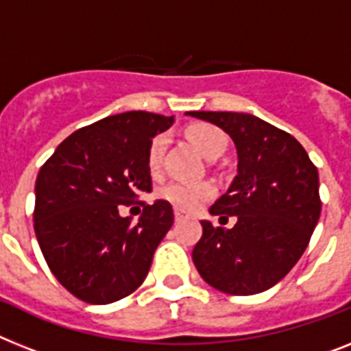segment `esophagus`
I'll use <instances>...</instances> for the list:
<instances>
[{
  "instance_id": "obj_1",
  "label": "esophagus",
  "mask_w": 351,
  "mask_h": 351,
  "mask_svg": "<svg viewBox=\"0 0 351 351\" xmlns=\"http://www.w3.org/2000/svg\"><path fill=\"white\" fill-rule=\"evenodd\" d=\"M173 217H176V221H182V219H188V217H190V215H188V213H184V211H182V210H176V211H173Z\"/></svg>"
}]
</instances>
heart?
Returning a JSON list of instances; mask_svg holds the SVG:
<instances>
[{
	"mask_svg": "<svg viewBox=\"0 0 351 351\" xmlns=\"http://www.w3.org/2000/svg\"><path fill=\"white\" fill-rule=\"evenodd\" d=\"M188 138L206 159L219 158L228 145V138L224 132L217 127L208 125V123L190 127ZM165 149H167V136L165 134H158L150 141L149 156H147L150 170H158L161 167ZM159 195L179 210H195L202 202L210 201L211 197L215 195V186L208 181H172L159 190Z\"/></svg>",
	"mask_w": 351,
	"mask_h": 351,
	"instance_id": "heart-1",
	"label": "heart"
}]
</instances>
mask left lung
<instances>
[{
  "mask_svg": "<svg viewBox=\"0 0 351 351\" xmlns=\"http://www.w3.org/2000/svg\"><path fill=\"white\" fill-rule=\"evenodd\" d=\"M230 134L237 176L210 208L237 217L231 230L201 221L192 258L217 291L249 296L276 285L301 258L319 221V176L306 150L285 130L247 112L192 111ZM226 217H224L223 215Z\"/></svg>",
  "mask_w": 351,
  "mask_h": 351,
  "instance_id": "1",
  "label": "left lung"
}]
</instances>
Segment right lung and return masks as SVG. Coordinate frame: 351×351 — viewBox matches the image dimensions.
Instances as JSON below:
<instances>
[{"label":"right lung","mask_w":351,"mask_h":351,"mask_svg":"<svg viewBox=\"0 0 351 351\" xmlns=\"http://www.w3.org/2000/svg\"><path fill=\"white\" fill-rule=\"evenodd\" d=\"M173 117L129 111L69 134L40 167L34 230L48 267L78 300L107 305L129 296L149 274L173 224L170 202L147 204L136 224L121 204L152 192L150 141Z\"/></svg>","instance_id":"obj_1"}]
</instances>
